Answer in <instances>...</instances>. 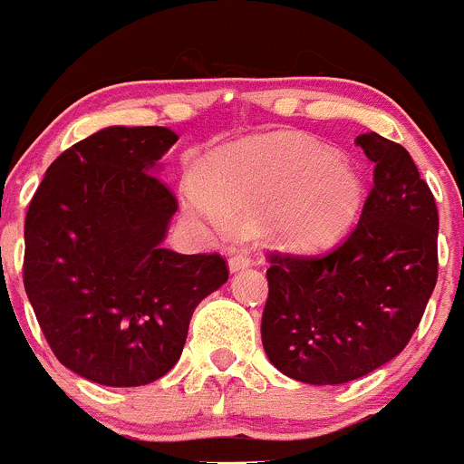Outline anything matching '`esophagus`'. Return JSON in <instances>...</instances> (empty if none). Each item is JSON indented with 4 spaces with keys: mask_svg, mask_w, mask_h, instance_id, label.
<instances>
[{
    "mask_svg": "<svg viewBox=\"0 0 464 464\" xmlns=\"http://www.w3.org/2000/svg\"><path fill=\"white\" fill-rule=\"evenodd\" d=\"M249 265H251V260L246 258V256H242V254H236V256H231V258H228V269H231V274L246 269Z\"/></svg>",
    "mask_w": 464,
    "mask_h": 464,
    "instance_id": "esophagus-1",
    "label": "esophagus"
}]
</instances>
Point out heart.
Wrapping results in <instances>:
<instances>
[{"mask_svg":"<svg viewBox=\"0 0 464 464\" xmlns=\"http://www.w3.org/2000/svg\"><path fill=\"white\" fill-rule=\"evenodd\" d=\"M186 208L222 231L260 218L285 251H316L339 240L362 213L366 186L343 152L314 139L274 134L222 150L210 170L184 181Z\"/></svg>","mask_w":464,"mask_h":464,"instance_id":"1","label":"heart"}]
</instances>
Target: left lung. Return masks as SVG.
I'll list each match as a JSON object with an SVG mask.
<instances>
[{
    "label": "left lung",
    "mask_w": 464,
    "mask_h": 464,
    "mask_svg": "<svg viewBox=\"0 0 464 464\" xmlns=\"http://www.w3.org/2000/svg\"><path fill=\"white\" fill-rule=\"evenodd\" d=\"M375 186L357 228L321 256H269L262 345L283 375L359 379L406 348L438 280V208L400 143L359 134Z\"/></svg>",
    "instance_id": "1"
}]
</instances>
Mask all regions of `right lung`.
<instances>
[{
	"mask_svg": "<svg viewBox=\"0 0 464 464\" xmlns=\"http://www.w3.org/2000/svg\"><path fill=\"white\" fill-rule=\"evenodd\" d=\"M168 128L98 130L64 150L33 195L24 289L63 366L145 386L181 357L195 307L228 280L218 254L166 249L177 199L159 179Z\"/></svg>",
	"mask_w": 464,
	"mask_h": 464,
	"instance_id": "1",
	"label": "right lung"
}]
</instances>
